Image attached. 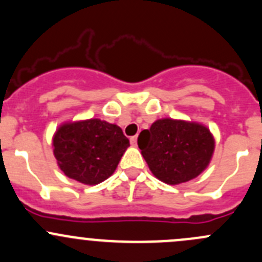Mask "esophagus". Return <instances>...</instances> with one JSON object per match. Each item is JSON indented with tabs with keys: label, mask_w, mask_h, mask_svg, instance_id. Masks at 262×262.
<instances>
[{
	"label": "esophagus",
	"mask_w": 262,
	"mask_h": 262,
	"mask_svg": "<svg viewBox=\"0 0 262 262\" xmlns=\"http://www.w3.org/2000/svg\"><path fill=\"white\" fill-rule=\"evenodd\" d=\"M132 146H137V136H132L130 139Z\"/></svg>",
	"instance_id": "obj_1"
}]
</instances>
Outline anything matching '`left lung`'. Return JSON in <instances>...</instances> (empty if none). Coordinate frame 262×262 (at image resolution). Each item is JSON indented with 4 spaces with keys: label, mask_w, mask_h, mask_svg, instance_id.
<instances>
[{
    "label": "left lung",
    "mask_w": 262,
    "mask_h": 262,
    "mask_svg": "<svg viewBox=\"0 0 262 262\" xmlns=\"http://www.w3.org/2000/svg\"><path fill=\"white\" fill-rule=\"evenodd\" d=\"M149 169L161 182L178 185L207 169L214 152V137L207 126L160 118L137 140Z\"/></svg>",
    "instance_id": "8db88e82"
}]
</instances>
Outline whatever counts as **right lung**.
<instances>
[{
	"label": "right lung",
	"mask_w": 262,
	"mask_h": 262,
	"mask_svg": "<svg viewBox=\"0 0 262 262\" xmlns=\"http://www.w3.org/2000/svg\"><path fill=\"white\" fill-rule=\"evenodd\" d=\"M128 146L120 126L99 118L64 122L53 136V152L60 170L85 185L108 179Z\"/></svg>",
	"instance_id": "right-lung-1"
}]
</instances>
